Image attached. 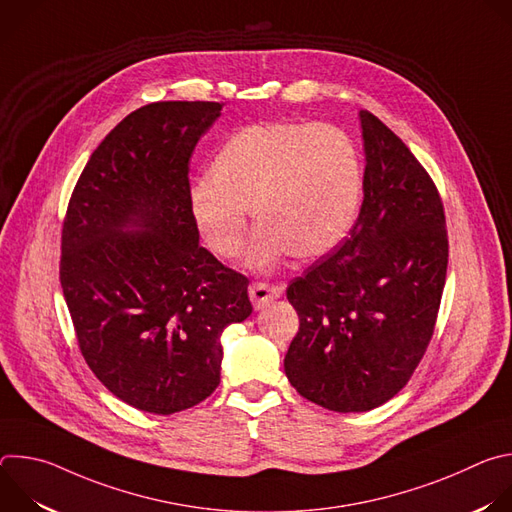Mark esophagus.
<instances>
[{
  "mask_svg": "<svg viewBox=\"0 0 512 512\" xmlns=\"http://www.w3.org/2000/svg\"><path fill=\"white\" fill-rule=\"evenodd\" d=\"M283 294V287L275 285V283H263V281H255L249 285V298L253 302V306L259 310L263 308L267 302L277 300Z\"/></svg>",
  "mask_w": 512,
  "mask_h": 512,
  "instance_id": "esophagus-1",
  "label": "esophagus"
}]
</instances>
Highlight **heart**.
<instances>
[{
    "instance_id": "b5f03b06",
    "label": "heart",
    "mask_w": 512,
    "mask_h": 512,
    "mask_svg": "<svg viewBox=\"0 0 512 512\" xmlns=\"http://www.w3.org/2000/svg\"><path fill=\"white\" fill-rule=\"evenodd\" d=\"M362 168L352 139L336 125L269 121L237 131L196 182L190 210L204 243L223 259L241 255L249 208L261 225L245 263L273 271L289 253L324 257L352 229Z\"/></svg>"
}]
</instances>
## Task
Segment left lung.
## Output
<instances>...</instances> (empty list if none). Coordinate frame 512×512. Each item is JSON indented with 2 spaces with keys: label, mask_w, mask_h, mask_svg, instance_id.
I'll return each mask as SVG.
<instances>
[{
  "label": "left lung",
  "mask_w": 512,
  "mask_h": 512,
  "mask_svg": "<svg viewBox=\"0 0 512 512\" xmlns=\"http://www.w3.org/2000/svg\"><path fill=\"white\" fill-rule=\"evenodd\" d=\"M362 206L348 237L287 287L300 330L283 360L302 397L371 411L411 379L433 336L448 271L444 204L407 145L360 111Z\"/></svg>",
  "instance_id": "obj_1"
}]
</instances>
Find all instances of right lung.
Returning a JSON list of instances; mask_svg holds the SVG:
<instances>
[{"instance_id": "obj_1", "label": "right lung", "mask_w": 512, "mask_h": 512, "mask_svg": "<svg viewBox=\"0 0 512 512\" xmlns=\"http://www.w3.org/2000/svg\"><path fill=\"white\" fill-rule=\"evenodd\" d=\"M223 103L129 113L87 162L62 225L60 285L95 377L172 415L221 383V334L251 316L249 279L198 245L188 164Z\"/></svg>"}]
</instances>
